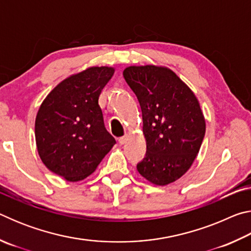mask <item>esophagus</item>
<instances>
[{
  "instance_id": "esophagus-1",
  "label": "esophagus",
  "mask_w": 251,
  "mask_h": 251,
  "mask_svg": "<svg viewBox=\"0 0 251 251\" xmlns=\"http://www.w3.org/2000/svg\"><path fill=\"white\" fill-rule=\"evenodd\" d=\"M127 139H128V135H124L123 137H121L120 139H118V143L121 144V145H124V144L127 142Z\"/></svg>"
}]
</instances>
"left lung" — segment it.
<instances>
[{"label": "left lung", "mask_w": 251, "mask_h": 251, "mask_svg": "<svg viewBox=\"0 0 251 251\" xmlns=\"http://www.w3.org/2000/svg\"><path fill=\"white\" fill-rule=\"evenodd\" d=\"M124 78L143 114L146 157L137 171L156 186L176 181L192 167L201 150L206 121L196 95L166 66H128Z\"/></svg>", "instance_id": "8db88e82"}]
</instances>
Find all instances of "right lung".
Instances as JSON below:
<instances>
[{"label":"right lung","instance_id":"1","mask_svg":"<svg viewBox=\"0 0 251 251\" xmlns=\"http://www.w3.org/2000/svg\"><path fill=\"white\" fill-rule=\"evenodd\" d=\"M114 72L112 66L87 67L58 83L40 106L35 120L40 158L67 181L90 176L116 144L99 105Z\"/></svg>","mask_w":251,"mask_h":251}]
</instances>
